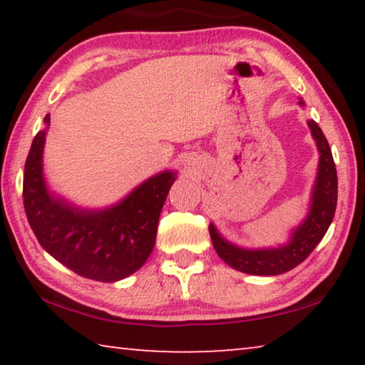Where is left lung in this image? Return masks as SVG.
<instances>
[{
    "label": "left lung",
    "instance_id": "1",
    "mask_svg": "<svg viewBox=\"0 0 365 365\" xmlns=\"http://www.w3.org/2000/svg\"><path fill=\"white\" fill-rule=\"evenodd\" d=\"M301 106H304L302 100ZM309 128L319 150V170L317 178L312 188L311 207L306 219L294 228L287 245L275 248L246 250L227 242L220 237L214 224L209 225V233L214 245V250L219 257L230 267L251 275H280L294 269L311 255L314 248L320 243L324 235L329 230L336 209L338 197V177L336 168L333 163L331 150L325 135L320 130L317 122L309 120Z\"/></svg>",
    "mask_w": 365,
    "mask_h": 365
}]
</instances>
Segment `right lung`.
<instances>
[{"label":"right lung","instance_id":"add662e5","mask_svg":"<svg viewBox=\"0 0 365 365\" xmlns=\"http://www.w3.org/2000/svg\"><path fill=\"white\" fill-rule=\"evenodd\" d=\"M49 125V114L45 117ZM46 128L35 135L24 169V207L38 243L77 275L117 282L137 272L156 243L158 222L177 172L148 178L117 205L82 209L54 196L43 177Z\"/></svg>","mask_w":365,"mask_h":365}]
</instances>
